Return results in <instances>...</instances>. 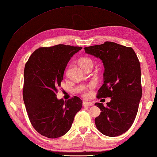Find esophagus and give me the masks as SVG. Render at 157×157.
<instances>
[{
	"mask_svg": "<svg viewBox=\"0 0 157 157\" xmlns=\"http://www.w3.org/2000/svg\"><path fill=\"white\" fill-rule=\"evenodd\" d=\"M82 105H83V106H90L93 105V103L90 102H83Z\"/></svg>",
	"mask_w": 157,
	"mask_h": 157,
	"instance_id": "1",
	"label": "esophagus"
}]
</instances>
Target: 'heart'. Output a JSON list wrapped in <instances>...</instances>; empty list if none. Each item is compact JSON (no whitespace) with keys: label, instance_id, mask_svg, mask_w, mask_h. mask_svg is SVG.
I'll return each instance as SVG.
<instances>
[{"label":"heart","instance_id":"1","mask_svg":"<svg viewBox=\"0 0 157 157\" xmlns=\"http://www.w3.org/2000/svg\"><path fill=\"white\" fill-rule=\"evenodd\" d=\"M79 63L84 69L88 67H93V61L89 57H84L81 59L79 60Z\"/></svg>","mask_w":157,"mask_h":157}]
</instances>
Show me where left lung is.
<instances>
[{
  "mask_svg": "<svg viewBox=\"0 0 157 157\" xmlns=\"http://www.w3.org/2000/svg\"><path fill=\"white\" fill-rule=\"evenodd\" d=\"M85 52L99 58L103 63L104 84L98 90L97 98L110 97L106 106L95 118L97 129L108 136H117L131 128L138 112L142 97L140 62L131 47L113 42L85 47Z\"/></svg>",
  "mask_w": 157,
  "mask_h": 157,
  "instance_id": "8db88e82",
  "label": "left lung"
}]
</instances>
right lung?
<instances>
[{
    "label": "right lung",
    "instance_id": "right-lung-1",
    "mask_svg": "<svg viewBox=\"0 0 157 157\" xmlns=\"http://www.w3.org/2000/svg\"><path fill=\"white\" fill-rule=\"evenodd\" d=\"M82 47L58 44L40 47L30 55L24 71L23 100L29 120L40 135L50 139L69 131L82 101L74 97L56 98L58 88L71 57Z\"/></svg>",
    "mask_w": 157,
    "mask_h": 157
}]
</instances>
